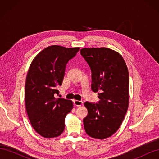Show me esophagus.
I'll list each match as a JSON object with an SVG mask.
<instances>
[{"mask_svg":"<svg viewBox=\"0 0 159 159\" xmlns=\"http://www.w3.org/2000/svg\"><path fill=\"white\" fill-rule=\"evenodd\" d=\"M83 102H81V101H78V100H74V104L75 106H81V105H82Z\"/></svg>","mask_w":159,"mask_h":159,"instance_id":"esophagus-1","label":"esophagus"}]
</instances>
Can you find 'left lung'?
<instances>
[{"label":"left lung","instance_id":"1","mask_svg":"<svg viewBox=\"0 0 159 159\" xmlns=\"http://www.w3.org/2000/svg\"><path fill=\"white\" fill-rule=\"evenodd\" d=\"M81 55L91 71V90L98 103L86 102L85 131L98 139L111 137L121 126L129 105V78L127 65L118 52L107 48H82Z\"/></svg>","mask_w":159,"mask_h":159}]
</instances>
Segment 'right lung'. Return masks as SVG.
I'll use <instances>...</instances> for the list:
<instances>
[{"label":"right lung","instance_id":"right-lung-1","mask_svg":"<svg viewBox=\"0 0 159 159\" xmlns=\"http://www.w3.org/2000/svg\"><path fill=\"white\" fill-rule=\"evenodd\" d=\"M80 48L53 45L41 51L33 60L25 84L26 109L32 127L41 136L56 137L63 133L65 117L73 109L72 102L56 98L61 85L66 66Z\"/></svg>","mask_w":159,"mask_h":159}]
</instances>
